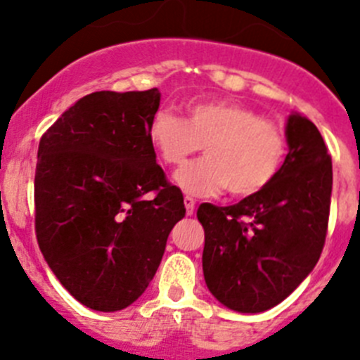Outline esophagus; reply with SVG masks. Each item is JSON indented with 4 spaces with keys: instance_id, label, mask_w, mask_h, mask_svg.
<instances>
[{
    "instance_id": "34e87169",
    "label": "esophagus",
    "mask_w": 360,
    "mask_h": 360,
    "mask_svg": "<svg viewBox=\"0 0 360 360\" xmlns=\"http://www.w3.org/2000/svg\"><path fill=\"white\" fill-rule=\"evenodd\" d=\"M195 198H191V196H186L184 198V205H186V214L193 216L195 214Z\"/></svg>"
}]
</instances>
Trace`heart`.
I'll return each mask as SVG.
<instances>
[{
  "instance_id": "heart-1",
  "label": "heart",
  "mask_w": 360,
  "mask_h": 360,
  "mask_svg": "<svg viewBox=\"0 0 360 360\" xmlns=\"http://www.w3.org/2000/svg\"><path fill=\"white\" fill-rule=\"evenodd\" d=\"M148 139L162 162L180 165L203 146L207 157L184 165L174 182L200 198L229 189L250 196L265 189L285 158V136L270 120L250 108L225 101L187 104V117L160 110L151 117Z\"/></svg>"
}]
</instances>
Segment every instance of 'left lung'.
Listing matches in <instances>:
<instances>
[{"mask_svg":"<svg viewBox=\"0 0 360 360\" xmlns=\"http://www.w3.org/2000/svg\"><path fill=\"white\" fill-rule=\"evenodd\" d=\"M288 155L265 189L196 212L205 231L202 266L209 292L240 314H259L287 299L323 252L332 198V157L316 124L292 111Z\"/></svg>","mask_w":360,"mask_h":360,"instance_id":"obj_1","label":"left lung"}]
</instances>
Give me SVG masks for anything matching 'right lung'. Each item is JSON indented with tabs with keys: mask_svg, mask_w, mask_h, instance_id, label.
Returning a JSON list of instances; mask_svg holds the SVG:
<instances>
[{
	"mask_svg": "<svg viewBox=\"0 0 360 360\" xmlns=\"http://www.w3.org/2000/svg\"><path fill=\"white\" fill-rule=\"evenodd\" d=\"M160 91H95L41 136L36 234L56 278L79 303L119 311L144 294L171 229L186 216L148 139ZM151 190L155 199H146Z\"/></svg>",
	"mask_w": 360,
	"mask_h": 360,
	"instance_id": "obj_1",
	"label": "right lung"
}]
</instances>
